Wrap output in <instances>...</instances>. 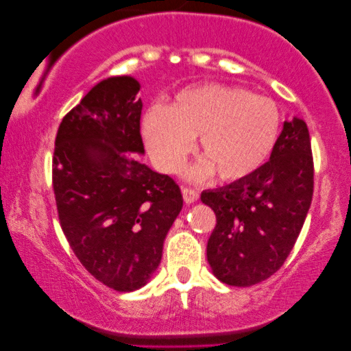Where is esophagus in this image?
Here are the masks:
<instances>
[{
    "instance_id": "1",
    "label": "esophagus",
    "mask_w": 351,
    "mask_h": 351,
    "mask_svg": "<svg viewBox=\"0 0 351 351\" xmlns=\"http://www.w3.org/2000/svg\"><path fill=\"white\" fill-rule=\"evenodd\" d=\"M182 195H184V201L186 204L196 203L199 198V193L195 189H189V186H182Z\"/></svg>"
}]
</instances>
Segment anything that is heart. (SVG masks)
I'll return each instance as SVG.
<instances>
[{
	"mask_svg": "<svg viewBox=\"0 0 351 351\" xmlns=\"http://www.w3.org/2000/svg\"><path fill=\"white\" fill-rule=\"evenodd\" d=\"M273 100L227 84L182 89L171 107L155 104L143 117V137L153 160L165 172H177L195 147L204 153L186 171L204 180L217 172L225 182L247 179L267 161L280 132Z\"/></svg>",
	"mask_w": 351,
	"mask_h": 351,
	"instance_id": "heart-1",
	"label": "heart"
}]
</instances>
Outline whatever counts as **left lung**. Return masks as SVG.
Here are the masks:
<instances>
[{
  "mask_svg": "<svg viewBox=\"0 0 351 351\" xmlns=\"http://www.w3.org/2000/svg\"><path fill=\"white\" fill-rule=\"evenodd\" d=\"M313 196V156L304 119L285 121L270 160L247 179L206 190L215 213L208 241L214 276L247 287L280 270L294 247Z\"/></svg>",
  "mask_w": 351,
  "mask_h": 351,
  "instance_id": "left-lung-1",
  "label": "left lung"
}]
</instances>
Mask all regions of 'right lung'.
<instances>
[{
  "mask_svg": "<svg viewBox=\"0 0 351 351\" xmlns=\"http://www.w3.org/2000/svg\"><path fill=\"white\" fill-rule=\"evenodd\" d=\"M138 90L132 76L95 84L62 119L52 158L62 232L86 270L119 292L147 285L184 206L169 176L128 155L145 153Z\"/></svg>",
  "mask_w": 351,
  "mask_h": 351,
  "instance_id": "add662e5",
  "label": "right lung"
}]
</instances>
